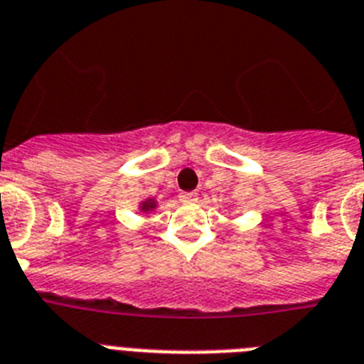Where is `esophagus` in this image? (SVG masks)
Returning <instances> with one entry per match:
<instances>
[{
  "instance_id": "obj_1",
  "label": "esophagus",
  "mask_w": 364,
  "mask_h": 364,
  "mask_svg": "<svg viewBox=\"0 0 364 364\" xmlns=\"http://www.w3.org/2000/svg\"><path fill=\"white\" fill-rule=\"evenodd\" d=\"M179 200H181L183 203H196L198 194L196 192H181V194H179Z\"/></svg>"
}]
</instances>
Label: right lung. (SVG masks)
Listing matches in <instances>:
<instances>
[{
  "label": "right lung",
  "instance_id": "1",
  "mask_svg": "<svg viewBox=\"0 0 364 364\" xmlns=\"http://www.w3.org/2000/svg\"><path fill=\"white\" fill-rule=\"evenodd\" d=\"M156 208V202H155V198H149V200H144V202L140 203V213H149L153 211V209Z\"/></svg>",
  "mask_w": 364,
  "mask_h": 364
}]
</instances>
